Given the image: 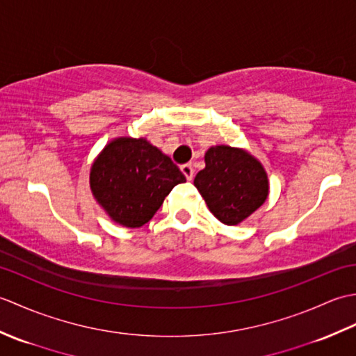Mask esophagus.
I'll return each mask as SVG.
<instances>
[{
  "mask_svg": "<svg viewBox=\"0 0 356 356\" xmlns=\"http://www.w3.org/2000/svg\"><path fill=\"white\" fill-rule=\"evenodd\" d=\"M180 170H182V172H184V176L186 177V180H193V177H194V170H193L191 163L182 165V166H180Z\"/></svg>",
  "mask_w": 356,
  "mask_h": 356,
  "instance_id": "obj_1",
  "label": "esophagus"
}]
</instances>
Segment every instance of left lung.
Masks as SVG:
<instances>
[{
  "label": "left lung",
  "instance_id": "left-lung-1",
  "mask_svg": "<svg viewBox=\"0 0 356 356\" xmlns=\"http://www.w3.org/2000/svg\"><path fill=\"white\" fill-rule=\"evenodd\" d=\"M194 186L211 213L228 226L240 225L269 195L268 172L259 159L243 148L216 145L205 153V168Z\"/></svg>",
  "mask_w": 356,
  "mask_h": 356
}]
</instances>
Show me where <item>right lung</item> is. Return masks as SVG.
Listing matches in <instances>:
<instances>
[{
	"label": "right lung",
	"mask_w": 356,
	"mask_h": 356,
	"mask_svg": "<svg viewBox=\"0 0 356 356\" xmlns=\"http://www.w3.org/2000/svg\"><path fill=\"white\" fill-rule=\"evenodd\" d=\"M185 176L171 159L145 138H116L90 168V190L113 222L140 228L162 207Z\"/></svg>",
	"instance_id": "add662e5"
}]
</instances>
